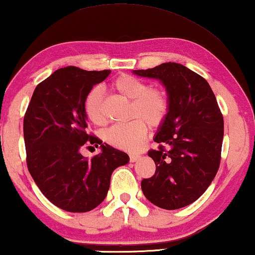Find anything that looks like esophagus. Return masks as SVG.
<instances>
[{
  "label": "esophagus",
  "instance_id": "34e87169",
  "mask_svg": "<svg viewBox=\"0 0 255 255\" xmlns=\"http://www.w3.org/2000/svg\"><path fill=\"white\" fill-rule=\"evenodd\" d=\"M138 158H139L138 155H130V156H129V160H130V163H135Z\"/></svg>",
  "mask_w": 255,
  "mask_h": 255
}]
</instances>
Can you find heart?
<instances>
[{"mask_svg":"<svg viewBox=\"0 0 255 255\" xmlns=\"http://www.w3.org/2000/svg\"><path fill=\"white\" fill-rule=\"evenodd\" d=\"M112 89L130 100L127 124L116 125L105 132V141L117 149L135 151L139 149L146 135V126L157 128L164 123L170 109L166 92L159 88H148L144 81L131 75L124 74L112 82ZM102 92L93 88L88 93L84 111L93 125L102 126L105 117L102 107Z\"/></svg>","mask_w":255,"mask_h":255,"instance_id":"b5f03b06","label":"heart"}]
</instances>
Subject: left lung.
<instances>
[{
	"mask_svg": "<svg viewBox=\"0 0 255 255\" xmlns=\"http://www.w3.org/2000/svg\"><path fill=\"white\" fill-rule=\"evenodd\" d=\"M132 74L159 80L170 109L153 141L158 149L148 155L156 164L142 192L166 210L186 207L209 187L221 163L224 121L208 82L180 63L166 62Z\"/></svg>",
	"mask_w": 255,
	"mask_h": 255,
	"instance_id": "left-lung-1",
	"label": "left lung"
}]
</instances>
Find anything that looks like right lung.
Segmentation results:
<instances>
[{"label":"right lung","mask_w":255,"mask_h":255,"mask_svg":"<svg viewBox=\"0 0 255 255\" xmlns=\"http://www.w3.org/2000/svg\"><path fill=\"white\" fill-rule=\"evenodd\" d=\"M110 73L73 66L57 69L34 89L24 117L28 172L46 198L70 213L98 207L109 192L112 172L129 162L126 152L87 132L85 98ZM89 144L102 149L91 160L79 152Z\"/></svg>","instance_id":"add662e5"}]
</instances>
